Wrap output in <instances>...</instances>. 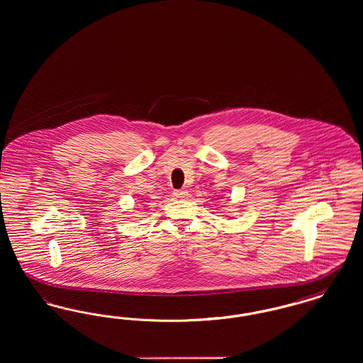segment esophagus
<instances>
[{"label": "esophagus", "instance_id": "esophagus-1", "mask_svg": "<svg viewBox=\"0 0 363 363\" xmlns=\"http://www.w3.org/2000/svg\"><path fill=\"white\" fill-rule=\"evenodd\" d=\"M174 196L178 197V199H185V197L189 196V193H188V190L185 189L175 190V191H174Z\"/></svg>", "mask_w": 363, "mask_h": 363}]
</instances>
